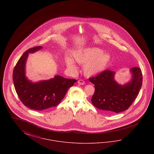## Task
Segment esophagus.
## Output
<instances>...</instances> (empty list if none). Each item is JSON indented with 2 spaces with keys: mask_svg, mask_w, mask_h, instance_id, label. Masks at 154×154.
Wrapping results in <instances>:
<instances>
[{
  "mask_svg": "<svg viewBox=\"0 0 154 154\" xmlns=\"http://www.w3.org/2000/svg\"><path fill=\"white\" fill-rule=\"evenodd\" d=\"M78 84L79 85H84L85 84V82H84V81L82 80H79L78 81Z\"/></svg>",
  "mask_w": 154,
  "mask_h": 154,
  "instance_id": "esophagus-1",
  "label": "esophagus"
}]
</instances>
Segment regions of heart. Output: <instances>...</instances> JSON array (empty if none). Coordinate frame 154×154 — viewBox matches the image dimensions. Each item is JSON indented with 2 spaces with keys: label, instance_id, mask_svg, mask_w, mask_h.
<instances>
[{
  "label": "heart",
  "instance_id": "heart-1",
  "mask_svg": "<svg viewBox=\"0 0 154 154\" xmlns=\"http://www.w3.org/2000/svg\"><path fill=\"white\" fill-rule=\"evenodd\" d=\"M75 60L81 65H84L83 71L87 76H95L104 72L111 60L109 53L103 52L102 50L95 47L85 48L74 54ZM67 66L75 70L76 65L73 59L66 58Z\"/></svg>",
  "mask_w": 154,
  "mask_h": 154
}]
</instances>
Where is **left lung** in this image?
<instances>
[{"instance_id": "left-lung-1", "label": "left lung", "mask_w": 154, "mask_h": 154, "mask_svg": "<svg viewBox=\"0 0 154 154\" xmlns=\"http://www.w3.org/2000/svg\"><path fill=\"white\" fill-rule=\"evenodd\" d=\"M132 78L124 85L115 80L114 72L105 70L89 80L95 85L93 105L107 114L119 113L127 110L139 95L142 86L143 75L138 67L130 69Z\"/></svg>"}]
</instances>
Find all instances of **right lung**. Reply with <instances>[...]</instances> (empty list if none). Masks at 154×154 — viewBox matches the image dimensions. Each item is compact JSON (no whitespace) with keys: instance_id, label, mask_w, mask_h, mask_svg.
<instances>
[{"instance_id":"obj_1","label":"right lung","mask_w":154,"mask_h":154,"mask_svg":"<svg viewBox=\"0 0 154 154\" xmlns=\"http://www.w3.org/2000/svg\"><path fill=\"white\" fill-rule=\"evenodd\" d=\"M43 48L42 46L31 48L25 52L15 66L13 79L15 89L22 103L32 110H45L55 107L64 98L68 89L77 80L55 75L47 80L33 82L25 74V66L29 54Z\"/></svg>"}]
</instances>
